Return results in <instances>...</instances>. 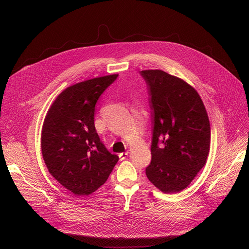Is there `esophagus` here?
Wrapping results in <instances>:
<instances>
[{"label": "esophagus", "instance_id": "obj_1", "mask_svg": "<svg viewBox=\"0 0 249 249\" xmlns=\"http://www.w3.org/2000/svg\"><path fill=\"white\" fill-rule=\"evenodd\" d=\"M128 155H129V153H128V152L119 154V160H125V159L128 157Z\"/></svg>", "mask_w": 249, "mask_h": 249}]
</instances>
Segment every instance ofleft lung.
<instances>
[{
    "label": "left lung",
    "instance_id": "8db88e82",
    "mask_svg": "<svg viewBox=\"0 0 249 249\" xmlns=\"http://www.w3.org/2000/svg\"><path fill=\"white\" fill-rule=\"evenodd\" d=\"M152 111V160L149 180L164 193L185 189L205 165L211 129L198 92L183 80L161 70L141 71Z\"/></svg>",
    "mask_w": 249,
    "mask_h": 249
}]
</instances>
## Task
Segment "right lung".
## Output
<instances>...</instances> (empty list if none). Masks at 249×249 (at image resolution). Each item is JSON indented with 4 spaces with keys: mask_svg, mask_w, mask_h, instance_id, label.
<instances>
[{
    "mask_svg": "<svg viewBox=\"0 0 249 249\" xmlns=\"http://www.w3.org/2000/svg\"><path fill=\"white\" fill-rule=\"evenodd\" d=\"M118 75L71 86L52 103L41 133V151L54 178L75 195H89L107 180L119 158L94 127L95 104Z\"/></svg>",
    "mask_w": 249,
    "mask_h": 249,
    "instance_id": "add662e5",
    "label": "right lung"
}]
</instances>
